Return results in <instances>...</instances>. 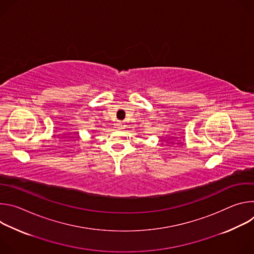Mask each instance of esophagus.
<instances>
[{"label":"esophagus","mask_w":254,"mask_h":254,"mask_svg":"<svg viewBox=\"0 0 254 254\" xmlns=\"http://www.w3.org/2000/svg\"><path fill=\"white\" fill-rule=\"evenodd\" d=\"M118 127H119V128L124 127V123H123V122H120V123L118 124Z\"/></svg>","instance_id":"1"}]
</instances>
